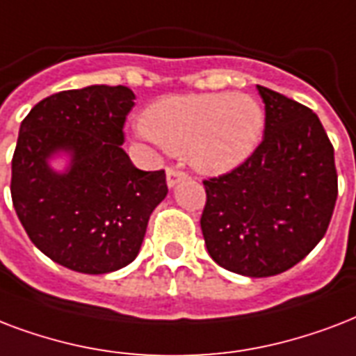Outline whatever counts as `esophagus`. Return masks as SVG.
I'll return each mask as SVG.
<instances>
[{
    "instance_id": "1",
    "label": "esophagus",
    "mask_w": 356,
    "mask_h": 356,
    "mask_svg": "<svg viewBox=\"0 0 356 356\" xmlns=\"http://www.w3.org/2000/svg\"><path fill=\"white\" fill-rule=\"evenodd\" d=\"M186 178H187V175L184 172V170H178V169H175V167L167 169V186L169 187H175L176 184H180V181H184Z\"/></svg>"
}]
</instances>
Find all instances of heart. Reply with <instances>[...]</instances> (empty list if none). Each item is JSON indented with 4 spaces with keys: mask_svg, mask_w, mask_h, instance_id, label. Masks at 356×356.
<instances>
[{
    "mask_svg": "<svg viewBox=\"0 0 356 356\" xmlns=\"http://www.w3.org/2000/svg\"><path fill=\"white\" fill-rule=\"evenodd\" d=\"M264 124V109L252 96L211 92L156 102L143 117L140 134L167 152L187 154L198 170L222 175L250 158Z\"/></svg>",
    "mask_w": 356,
    "mask_h": 356,
    "instance_id": "b5f03b06",
    "label": "heart"
}]
</instances>
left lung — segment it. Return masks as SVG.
<instances>
[{"mask_svg":"<svg viewBox=\"0 0 356 356\" xmlns=\"http://www.w3.org/2000/svg\"><path fill=\"white\" fill-rule=\"evenodd\" d=\"M258 87L264 139L249 159L204 180L200 217L209 256L245 277H273L305 258L329 228L338 197L334 148L318 115Z\"/></svg>","mask_w":356,"mask_h":356,"instance_id":"8db88e82","label":"left lung"}]
</instances>
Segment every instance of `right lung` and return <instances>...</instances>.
Returning a JSON list of instances; mask_svg holds the SVG:
<instances>
[{
    "instance_id": "right-lung-1",
    "label": "right lung",
    "mask_w": 356,
    "mask_h": 356,
    "mask_svg": "<svg viewBox=\"0 0 356 356\" xmlns=\"http://www.w3.org/2000/svg\"><path fill=\"white\" fill-rule=\"evenodd\" d=\"M134 100L124 85H90L44 98L22 120L13 206L35 247L72 271L104 275L131 264L169 193L165 170L137 169L120 147ZM59 152L71 156L65 173L49 167Z\"/></svg>"
}]
</instances>
